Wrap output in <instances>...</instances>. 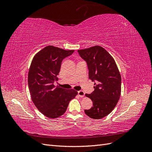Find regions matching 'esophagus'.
<instances>
[{
    "instance_id": "obj_1",
    "label": "esophagus",
    "mask_w": 152,
    "mask_h": 152,
    "mask_svg": "<svg viewBox=\"0 0 152 152\" xmlns=\"http://www.w3.org/2000/svg\"><path fill=\"white\" fill-rule=\"evenodd\" d=\"M78 94H79L80 98H83L85 95V93L83 91H78Z\"/></svg>"
}]
</instances>
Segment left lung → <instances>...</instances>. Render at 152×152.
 I'll return each instance as SVG.
<instances>
[{
	"label": "left lung",
	"mask_w": 152,
	"mask_h": 152,
	"mask_svg": "<svg viewBox=\"0 0 152 152\" xmlns=\"http://www.w3.org/2000/svg\"><path fill=\"white\" fill-rule=\"evenodd\" d=\"M80 56L87 62L89 78L94 83V91L86 96L93 106L85 110L87 116L100 119L112 112L121 94V75L113 58L103 48L95 45L78 50Z\"/></svg>",
	"instance_id": "obj_1"
}]
</instances>
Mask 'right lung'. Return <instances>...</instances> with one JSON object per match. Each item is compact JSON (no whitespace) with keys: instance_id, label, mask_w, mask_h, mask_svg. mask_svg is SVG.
<instances>
[{"instance_id":"add662e5","label":"right lung","mask_w":152,"mask_h":152,"mask_svg":"<svg viewBox=\"0 0 152 152\" xmlns=\"http://www.w3.org/2000/svg\"><path fill=\"white\" fill-rule=\"evenodd\" d=\"M74 50L48 45L37 53L29 68L28 83L32 102L45 117L56 118L65 113L69 102L78 94L74 89H65L54 83L58 80L63 59Z\"/></svg>"}]
</instances>
